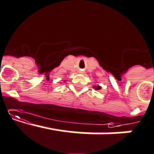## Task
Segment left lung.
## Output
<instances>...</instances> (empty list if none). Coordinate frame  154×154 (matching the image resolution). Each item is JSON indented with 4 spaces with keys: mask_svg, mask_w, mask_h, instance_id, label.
<instances>
[{
    "mask_svg": "<svg viewBox=\"0 0 154 154\" xmlns=\"http://www.w3.org/2000/svg\"><path fill=\"white\" fill-rule=\"evenodd\" d=\"M95 88V90H100V88H101V87H100V86H99V85H97V86H94V87Z\"/></svg>",
    "mask_w": 154,
    "mask_h": 154,
    "instance_id": "8db88e82",
    "label": "left lung"
}]
</instances>
